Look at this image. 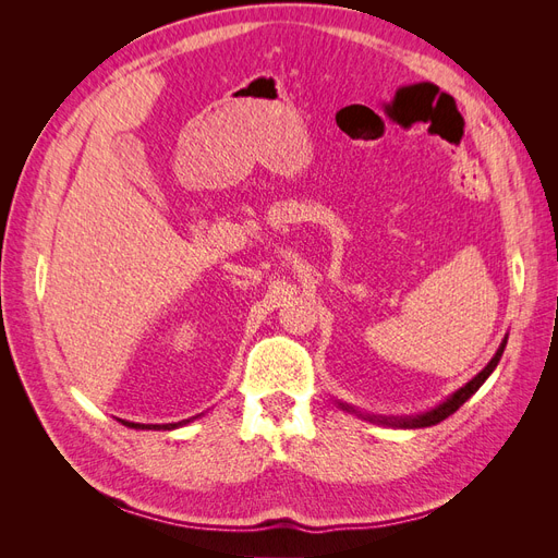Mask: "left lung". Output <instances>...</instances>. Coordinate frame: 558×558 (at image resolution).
I'll list each match as a JSON object with an SVG mask.
<instances>
[{"mask_svg":"<svg viewBox=\"0 0 558 558\" xmlns=\"http://www.w3.org/2000/svg\"><path fill=\"white\" fill-rule=\"evenodd\" d=\"M505 344H508V337H502V342H500V347L496 351V356L486 363V367L482 369V373H477L465 386H461L459 391H453L445 402L435 404V408L428 410V412H421V414H414V416H375V414H361V412L353 410L351 404H344V402H337V404H340V408L347 410V412H353V414L363 416L365 421H373V424L388 426V428H428V426H435V424H440V421H445L447 416H451L456 410H459L470 396H475L480 391V386L488 377H492L496 365L500 363Z\"/></svg>","mask_w":558,"mask_h":558,"instance_id":"8db88e82","label":"left lung"}]
</instances>
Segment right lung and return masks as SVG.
Masks as SVG:
<instances>
[{"mask_svg": "<svg viewBox=\"0 0 558 558\" xmlns=\"http://www.w3.org/2000/svg\"><path fill=\"white\" fill-rule=\"evenodd\" d=\"M193 418H197V416H193ZM193 418H183V421H179V424H134V421H123V418H118V421H121L123 426L134 428V430H174V428L191 424Z\"/></svg>", "mask_w": 558, "mask_h": 558, "instance_id": "right-lung-1", "label": "right lung"}]
</instances>
